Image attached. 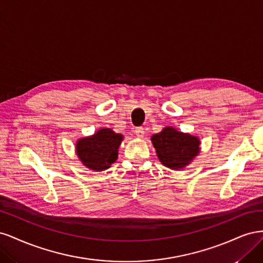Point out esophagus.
Returning a JSON list of instances; mask_svg holds the SVG:
<instances>
[{
  "label": "esophagus",
  "mask_w": 263,
  "mask_h": 263,
  "mask_svg": "<svg viewBox=\"0 0 263 263\" xmlns=\"http://www.w3.org/2000/svg\"><path fill=\"white\" fill-rule=\"evenodd\" d=\"M135 134H136V136H137V137L141 138V137H144V135H145V129L142 128V127H137V128L135 129Z\"/></svg>",
  "instance_id": "obj_1"
}]
</instances>
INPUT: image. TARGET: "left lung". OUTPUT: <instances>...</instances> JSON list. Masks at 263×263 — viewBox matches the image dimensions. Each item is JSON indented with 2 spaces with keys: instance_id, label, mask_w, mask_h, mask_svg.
I'll list each match as a JSON object with an SVG mask.
<instances>
[{
  "instance_id": "1",
  "label": "left lung",
  "mask_w": 263,
  "mask_h": 263,
  "mask_svg": "<svg viewBox=\"0 0 263 263\" xmlns=\"http://www.w3.org/2000/svg\"><path fill=\"white\" fill-rule=\"evenodd\" d=\"M151 142L160 162L172 170L185 168L200 153L198 137L179 132L173 127H164L151 137Z\"/></svg>"
}]
</instances>
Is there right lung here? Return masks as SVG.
<instances>
[{
	"instance_id": "right-lung-1",
	"label": "right lung",
	"mask_w": 263,
	"mask_h": 263,
	"mask_svg": "<svg viewBox=\"0 0 263 263\" xmlns=\"http://www.w3.org/2000/svg\"><path fill=\"white\" fill-rule=\"evenodd\" d=\"M123 138V135L110 128H102L92 136L79 139L76 153L86 168L94 171L106 170L116 161Z\"/></svg>"
}]
</instances>
